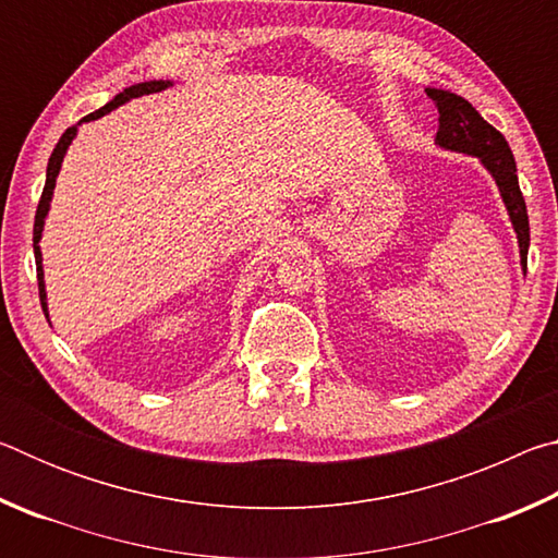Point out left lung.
I'll return each instance as SVG.
<instances>
[{
  "instance_id": "left-lung-1",
  "label": "left lung",
  "mask_w": 558,
  "mask_h": 558,
  "mask_svg": "<svg viewBox=\"0 0 558 558\" xmlns=\"http://www.w3.org/2000/svg\"><path fill=\"white\" fill-rule=\"evenodd\" d=\"M426 93L438 108L436 145L452 149V153L480 157V162H483L487 172L495 177L499 194H502V202L507 206V214L517 231L522 268L526 270L529 216L522 189H519L514 155L512 149H509L505 135L489 125L465 98L456 96V93L440 88H426Z\"/></svg>"
}]
</instances>
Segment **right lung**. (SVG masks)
Wrapping results in <instances>:
<instances>
[{"instance_id": "add662e5", "label": "right lung", "mask_w": 558, "mask_h": 558, "mask_svg": "<svg viewBox=\"0 0 558 558\" xmlns=\"http://www.w3.org/2000/svg\"><path fill=\"white\" fill-rule=\"evenodd\" d=\"M167 86H172L169 81H145V83H137V86H130L122 93H118L116 98H112L108 106H102L100 110L90 112V116L83 118L81 122H90V120H98L102 116H108L110 110H116L122 102H128L132 98H140V96H149V93H159L165 90ZM78 122V125H81ZM78 125L69 128L61 135L59 143H56L53 153L49 157V167H46V184H44V192H41V199L39 206H36V219H34V258H36V278H39V298H41V307H44V315L49 317V307H46V286H44V266H41V248H39V241H41V231H44V219L46 214H49V206H51V196H53V186H56V177L61 172V162L65 157V149L73 143L75 132H78Z\"/></svg>"}]
</instances>
